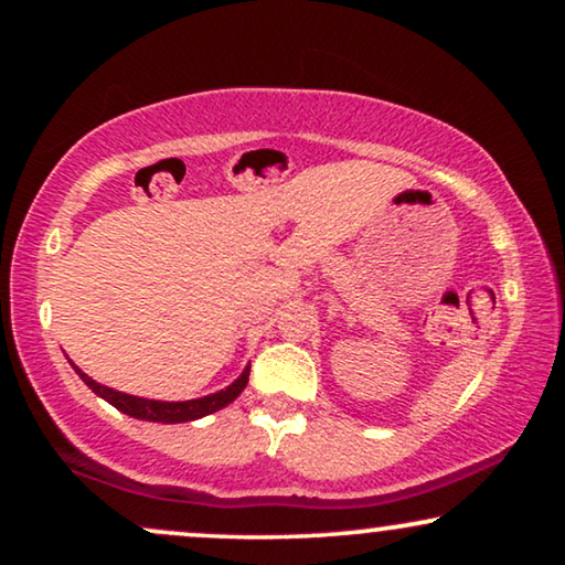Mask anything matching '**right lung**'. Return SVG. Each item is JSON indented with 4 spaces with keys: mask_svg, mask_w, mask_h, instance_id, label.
Masks as SVG:
<instances>
[{
    "mask_svg": "<svg viewBox=\"0 0 565 565\" xmlns=\"http://www.w3.org/2000/svg\"><path fill=\"white\" fill-rule=\"evenodd\" d=\"M74 370L79 373L82 381L97 393V396H103L107 404H113L118 412L134 416V419L161 422V424L192 422V419H200V416L218 412V408L228 406L231 401H234L238 393L246 388V383H249V367H246L244 373L238 375V381L231 383L226 391L211 393V396H203L195 401H149V398H138V396H128V393L113 391V388H107V385H99L97 381H92L89 375H84L76 365H74Z\"/></svg>",
    "mask_w": 565,
    "mask_h": 565,
    "instance_id": "add662e5",
    "label": "right lung"
}]
</instances>
